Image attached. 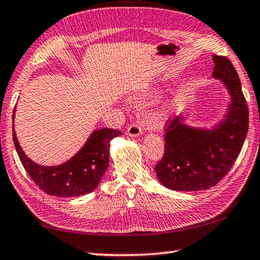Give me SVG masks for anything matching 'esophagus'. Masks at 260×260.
I'll list each match as a JSON object with an SVG mask.
<instances>
[{
    "label": "esophagus",
    "mask_w": 260,
    "mask_h": 260,
    "mask_svg": "<svg viewBox=\"0 0 260 260\" xmlns=\"http://www.w3.org/2000/svg\"><path fill=\"white\" fill-rule=\"evenodd\" d=\"M141 133H142V127L138 122H132L128 126V128H127V135H128V137L135 138V137H139Z\"/></svg>",
    "instance_id": "1"
}]
</instances>
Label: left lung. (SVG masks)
<instances>
[{
  "label": "left lung",
  "mask_w": 260,
  "mask_h": 260,
  "mask_svg": "<svg viewBox=\"0 0 260 260\" xmlns=\"http://www.w3.org/2000/svg\"><path fill=\"white\" fill-rule=\"evenodd\" d=\"M213 77L222 78L232 94L224 121L213 131L189 128L182 118L164 125V154L155 166L159 182L175 191H199L224 178L242 150L249 129V108L240 77L228 57L213 55Z\"/></svg>",
  "instance_id": "obj_1"
}]
</instances>
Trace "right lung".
<instances>
[{
    "mask_svg": "<svg viewBox=\"0 0 260 260\" xmlns=\"http://www.w3.org/2000/svg\"><path fill=\"white\" fill-rule=\"evenodd\" d=\"M119 135L121 132L113 128L94 131L73 158L56 167H41L26 157L12 128L15 148L28 176L47 194L61 198L83 196L97 187L109 166L110 141Z\"/></svg>",
    "mask_w": 260,
    "mask_h": 260,
    "instance_id": "1",
    "label": "right lung"
}]
</instances>
